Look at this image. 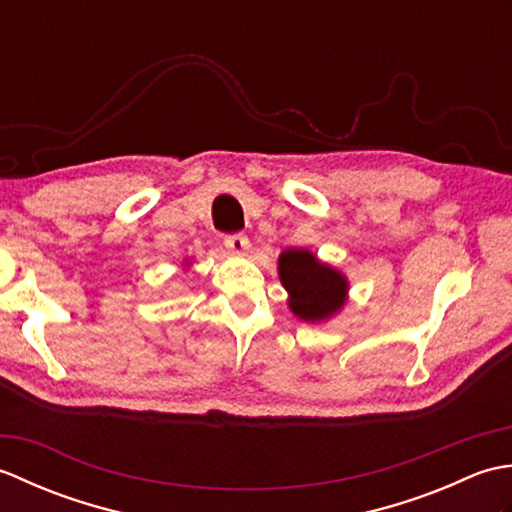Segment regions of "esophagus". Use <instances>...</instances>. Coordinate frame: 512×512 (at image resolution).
Returning a JSON list of instances; mask_svg holds the SVG:
<instances>
[{
	"mask_svg": "<svg viewBox=\"0 0 512 512\" xmlns=\"http://www.w3.org/2000/svg\"><path fill=\"white\" fill-rule=\"evenodd\" d=\"M224 246L231 250L233 255H246L248 250H250V242H248V237L246 235H242V233H235V235H228L226 239H224Z\"/></svg>",
	"mask_w": 512,
	"mask_h": 512,
	"instance_id": "34e87169",
	"label": "esophagus"
}]
</instances>
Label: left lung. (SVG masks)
Wrapping results in <instances>:
<instances>
[{
  "mask_svg": "<svg viewBox=\"0 0 512 512\" xmlns=\"http://www.w3.org/2000/svg\"><path fill=\"white\" fill-rule=\"evenodd\" d=\"M279 277L290 295V310L303 321L328 319L345 303V277L317 262L310 250H284L279 257Z\"/></svg>",
  "mask_w": 512,
  "mask_h": 512,
  "instance_id": "left-lung-1",
  "label": "left lung"
}]
</instances>
